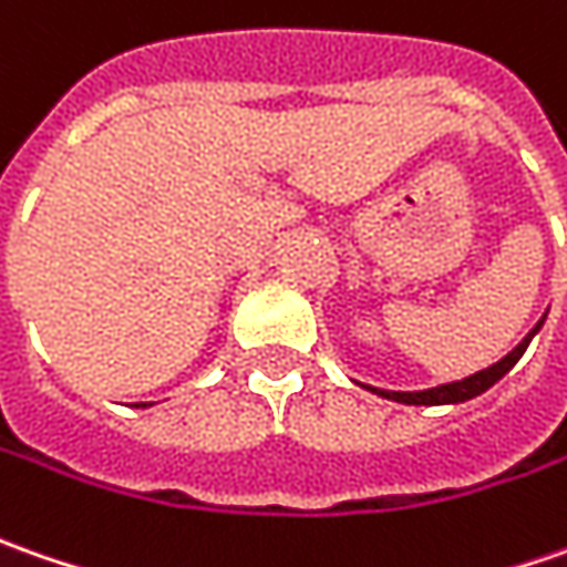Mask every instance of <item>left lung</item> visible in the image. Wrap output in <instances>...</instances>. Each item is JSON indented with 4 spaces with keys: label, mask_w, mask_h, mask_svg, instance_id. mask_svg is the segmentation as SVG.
I'll return each instance as SVG.
<instances>
[{
    "label": "left lung",
    "mask_w": 567,
    "mask_h": 567,
    "mask_svg": "<svg viewBox=\"0 0 567 567\" xmlns=\"http://www.w3.org/2000/svg\"><path fill=\"white\" fill-rule=\"evenodd\" d=\"M543 320H546V313H543ZM543 320L517 342V348H512L505 358L493 367H486V370H477L474 377H464L458 382H445V385H436V389H423V392H389V389H377V385H363V389H370L373 395H380V399H389V401H399V404H426V408H433V404H461V401H471L483 395L489 385H496L517 361H520V354L527 351V344L530 339L539 332V326Z\"/></svg>",
    "instance_id": "left-lung-1"
}]
</instances>
